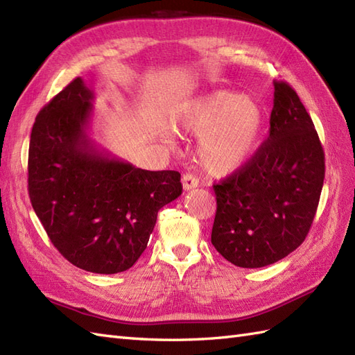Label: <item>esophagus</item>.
<instances>
[{
    "label": "esophagus",
    "instance_id": "1",
    "mask_svg": "<svg viewBox=\"0 0 355 355\" xmlns=\"http://www.w3.org/2000/svg\"><path fill=\"white\" fill-rule=\"evenodd\" d=\"M198 186H199V180L193 174H189V172H186V174L183 175V189L192 190Z\"/></svg>",
    "mask_w": 355,
    "mask_h": 355
}]
</instances>
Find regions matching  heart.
<instances>
[{"instance_id":"heart-1","label":"heart","mask_w":355,"mask_h":355,"mask_svg":"<svg viewBox=\"0 0 355 355\" xmlns=\"http://www.w3.org/2000/svg\"><path fill=\"white\" fill-rule=\"evenodd\" d=\"M180 124L199 138L201 165L213 174H230L257 153L264 132V112L246 96L216 91L190 105Z\"/></svg>"}]
</instances>
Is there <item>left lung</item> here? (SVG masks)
<instances>
[{
    "label": "left lung",
    "mask_w": 355,
    "mask_h": 355,
    "mask_svg": "<svg viewBox=\"0 0 355 355\" xmlns=\"http://www.w3.org/2000/svg\"><path fill=\"white\" fill-rule=\"evenodd\" d=\"M324 175V150L311 115L293 88L275 83L267 141L246 165L213 186V246L243 268L288 257L311 230Z\"/></svg>",
    "instance_id": "1"
}]
</instances>
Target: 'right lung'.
Instances as JSON below:
<instances>
[{
  "mask_svg": "<svg viewBox=\"0 0 355 355\" xmlns=\"http://www.w3.org/2000/svg\"><path fill=\"white\" fill-rule=\"evenodd\" d=\"M93 100L76 78L35 116L28 193L62 257L85 271L115 275L139 259L159 210L183 186L177 171H145L98 150L88 136Z\"/></svg>",
  "mask_w": 355,
  "mask_h": 355,
  "instance_id": "add662e5",
  "label": "right lung"
}]
</instances>
